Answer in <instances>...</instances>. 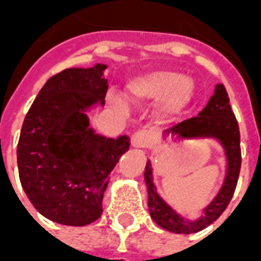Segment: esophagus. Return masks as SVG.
Segmentation results:
<instances>
[{"label": "esophagus", "mask_w": 261, "mask_h": 261, "mask_svg": "<svg viewBox=\"0 0 261 261\" xmlns=\"http://www.w3.org/2000/svg\"><path fill=\"white\" fill-rule=\"evenodd\" d=\"M153 144V137L148 131H137L131 137V147L133 148H147Z\"/></svg>", "instance_id": "obj_1"}]
</instances>
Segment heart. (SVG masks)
Wrapping results in <instances>:
<instances>
[{"instance_id": "1", "label": "heart", "mask_w": 261, "mask_h": 261, "mask_svg": "<svg viewBox=\"0 0 261 261\" xmlns=\"http://www.w3.org/2000/svg\"><path fill=\"white\" fill-rule=\"evenodd\" d=\"M130 96L138 103L158 102V113L162 119H175L192 103L194 84L190 78L172 71H152L134 76L127 84ZM119 105L124 102L117 100Z\"/></svg>"}]
</instances>
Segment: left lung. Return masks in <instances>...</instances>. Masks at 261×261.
I'll use <instances>...</instances> for the list:
<instances>
[{
	"instance_id": "obj_1",
	"label": "left lung",
	"mask_w": 261,
	"mask_h": 261,
	"mask_svg": "<svg viewBox=\"0 0 261 261\" xmlns=\"http://www.w3.org/2000/svg\"><path fill=\"white\" fill-rule=\"evenodd\" d=\"M168 137L172 141L180 142L187 140L213 138L221 144L226 159V170L222 186L214 197L213 201L201 210V215L196 219H187L176 213L162 197L159 196L153 183L152 165L148 161L144 172V179L148 192V208L153 222L161 228L173 233H196L219 218L232 200L236 183L241 172V134L239 125L229 105V97L222 84L215 86L214 95L210 97L207 106L198 116L185 120L164 133V140Z\"/></svg>"
}]
</instances>
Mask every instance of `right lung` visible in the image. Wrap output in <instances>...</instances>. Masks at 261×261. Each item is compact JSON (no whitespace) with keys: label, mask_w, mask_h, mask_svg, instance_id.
I'll return each mask as SVG.
<instances>
[{"label":"right lung","mask_w":261,"mask_h":261,"mask_svg":"<svg viewBox=\"0 0 261 261\" xmlns=\"http://www.w3.org/2000/svg\"><path fill=\"white\" fill-rule=\"evenodd\" d=\"M108 65L67 68L44 84L23 120L18 170L26 196L43 217L84 226L102 215L109 175L128 151L127 136L106 138L88 112L105 105Z\"/></svg>","instance_id":"right-lung-1"}]
</instances>
